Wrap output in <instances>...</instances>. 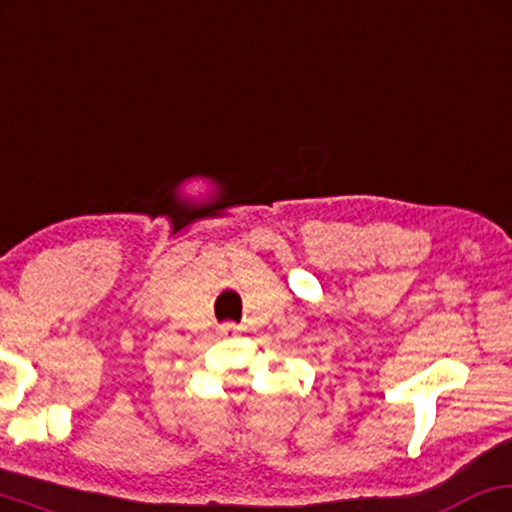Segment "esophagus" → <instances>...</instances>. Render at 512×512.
I'll use <instances>...</instances> for the list:
<instances>
[{"instance_id":"esophagus-1","label":"esophagus","mask_w":512,"mask_h":512,"mask_svg":"<svg viewBox=\"0 0 512 512\" xmlns=\"http://www.w3.org/2000/svg\"><path fill=\"white\" fill-rule=\"evenodd\" d=\"M218 331H221L223 336H230V334H237V331H240V327H237V324L228 322V324H221V327H218Z\"/></svg>"}]
</instances>
